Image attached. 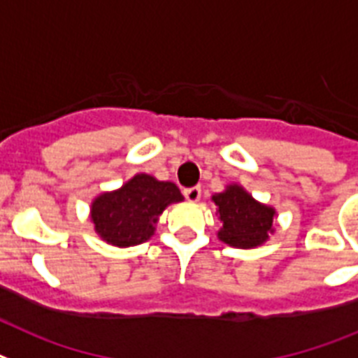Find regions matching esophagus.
<instances>
[{
	"mask_svg": "<svg viewBox=\"0 0 358 358\" xmlns=\"http://www.w3.org/2000/svg\"><path fill=\"white\" fill-rule=\"evenodd\" d=\"M200 194H202V189H200L199 185L184 189V196L189 200V202H199Z\"/></svg>",
	"mask_w": 358,
	"mask_h": 358,
	"instance_id": "obj_1",
	"label": "esophagus"
}]
</instances>
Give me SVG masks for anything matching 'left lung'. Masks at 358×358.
I'll return each instance as SVG.
<instances>
[{"instance_id":"1","label":"left lung","mask_w":358,"mask_h":358,"mask_svg":"<svg viewBox=\"0 0 358 358\" xmlns=\"http://www.w3.org/2000/svg\"><path fill=\"white\" fill-rule=\"evenodd\" d=\"M220 215L222 228L219 239L234 248H255L268 239L274 231L275 209L264 206L246 193L241 185L234 184L211 196Z\"/></svg>"}]
</instances>
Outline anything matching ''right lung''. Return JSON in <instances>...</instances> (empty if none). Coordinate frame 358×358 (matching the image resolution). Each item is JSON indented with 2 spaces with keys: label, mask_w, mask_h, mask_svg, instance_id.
I'll return each mask as SVG.
<instances>
[{
  "label": "right lung",
  "mask_w": 358,
  "mask_h": 358,
  "mask_svg": "<svg viewBox=\"0 0 358 358\" xmlns=\"http://www.w3.org/2000/svg\"><path fill=\"white\" fill-rule=\"evenodd\" d=\"M182 200L184 196L173 182H159L141 173L123 187L99 194L92 202V222L108 245L136 246L152 237L164 209Z\"/></svg>",
  "instance_id": "right-lung-1"
}]
</instances>
